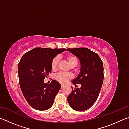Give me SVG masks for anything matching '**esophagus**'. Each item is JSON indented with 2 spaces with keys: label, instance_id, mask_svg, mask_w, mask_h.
Segmentation results:
<instances>
[{
  "label": "esophagus",
  "instance_id": "obj_1",
  "mask_svg": "<svg viewBox=\"0 0 129 129\" xmlns=\"http://www.w3.org/2000/svg\"><path fill=\"white\" fill-rule=\"evenodd\" d=\"M65 86V85H62V84H61V88H64V87Z\"/></svg>",
  "mask_w": 129,
  "mask_h": 129
}]
</instances>
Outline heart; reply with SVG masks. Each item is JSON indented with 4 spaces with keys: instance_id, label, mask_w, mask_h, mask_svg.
Masks as SVG:
<instances>
[{
    "instance_id": "heart-1",
    "label": "heart",
    "mask_w": 129,
    "mask_h": 129,
    "mask_svg": "<svg viewBox=\"0 0 129 129\" xmlns=\"http://www.w3.org/2000/svg\"><path fill=\"white\" fill-rule=\"evenodd\" d=\"M67 59L68 61L71 65V67H76L78 64V60L75 56L72 54H69L67 56ZM58 61H59V57L58 56H55L52 59L51 61V68L53 71H56L57 69ZM73 77V76L71 73L60 72L56 76L55 79L61 84H65L68 81L71 79Z\"/></svg>"
}]
</instances>
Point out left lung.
Returning <instances> with one entry per match:
<instances>
[{"instance_id":"left-lung-1","label":"left lung","mask_w":129,"mask_h":129,"mask_svg":"<svg viewBox=\"0 0 129 129\" xmlns=\"http://www.w3.org/2000/svg\"><path fill=\"white\" fill-rule=\"evenodd\" d=\"M79 58L81 71L72 81L75 85L81 84V88L73 89L68 96V102L73 109L86 110L97 101L104 80L103 62L95 52L86 48H68Z\"/></svg>"}]
</instances>
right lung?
Returning <instances> with one entry per match:
<instances>
[{
    "instance_id": "obj_1",
    "label": "right lung",
    "mask_w": 129,
    "mask_h": 129,
    "mask_svg": "<svg viewBox=\"0 0 129 129\" xmlns=\"http://www.w3.org/2000/svg\"><path fill=\"white\" fill-rule=\"evenodd\" d=\"M66 49L35 48L23 54L18 64L19 80L26 101L35 109L45 110L52 106L61 85L56 80L51 84L44 80L51 73V61Z\"/></svg>"
}]
</instances>
